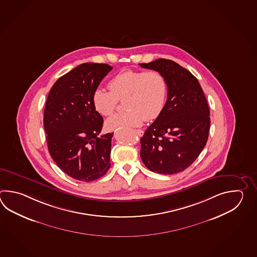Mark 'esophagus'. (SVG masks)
<instances>
[{"mask_svg":"<svg viewBox=\"0 0 257 257\" xmlns=\"http://www.w3.org/2000/svg\"><path fill=\"white\" fill-rule=\"evenodd\" d=\"M135 133H136L138 136L142 137L143 136V134H144V132L142 130H135Z\"/></svg>","mask_w":257,"mask_h":257,"instance_id":"1","label":"esophagus"}]
</instances>
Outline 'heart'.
I'll return each mask as SVG.
<instances>
[{
    "label": "heart",
    "mask_w": 257,
    "mask_h": 257,
    "mask_svg": "<svg viewBox=\"0 0 257 257\" xmlns=\"http://www.w3.org/2000/svg\"><path fill=\"white\" fill-rule=\"evenodd\" d=\"M110 91L96 89L93 94L94 108L101 115H112L118 100L125 99V112L111 116L106 121L109 130L141 126L143 120L156 119L163 113L167 96L168 82L157 71L124 70L109 82Z\"/></svg>",
    "instance_id": "heart-1"
}]
</instances>
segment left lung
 I'll return each instance as SVG.
<instances>
[{
    "label": "left lung",
    "mask_w": 257,
    "mask_h": 257,
    "mask_svg": "<svg viewBox=\"0 0 257 257\" xmlns=\"http://www.w3.org/2000/svg\"><path fill=\"white\" fill-rule=\"evenodd\" d=\"M140 65L160 71L168 82L164 111L141 139L142 162L154 173L177 174L206 146L210 126L207 99L197 78L175 61L158 59Z\"/></svg>",
    "instance_id": "8db88e82"
}]
</instances>
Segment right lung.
Returning a JSON list of instances; mask_svg holds the SVG:
<instances>
[{"mask_svg":"<svg viewBox=\"0 0 257 257\" xmlns=\"http://www.w3.org/2000/svg\"><path fill=\"white\" fill-rule=\"evenodd\" d=\"M112 69L82 63L59 78L48 95L43 123L49 154L76 180H96L110 168L113 133L100 135L104 119L93 106V94Z\"/></svg>","mask_w":257,"mask_h":257,"instance_id":"right-lung-1","label":"right lung"}]
</instances>
